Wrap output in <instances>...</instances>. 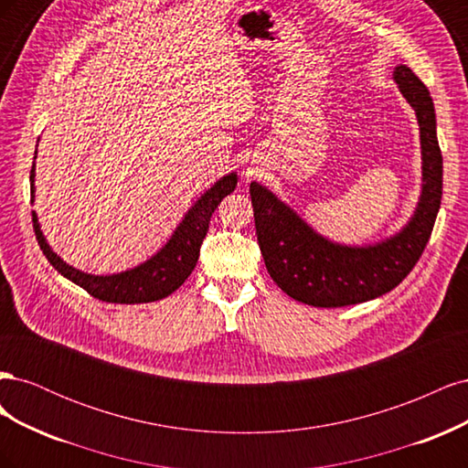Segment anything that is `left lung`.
I'll return each instance as SVG.
<instances>
[{"instance_id":"8db88e82","label":"left lung","mask_w":468,"mask_h":468,"mask_svg":"<svg viewBox=\"0 0 468 468\" xmlns=\"http://www.w3.org/2000/svg\"><path fill=\"white\" fill-rule=\"evenodd\" d=\"M392 76L416 111L423 176L414 217L399 234L365 248L334 244L316 234L271 191L256 181L250 186L265 267L277 287L294 301L337 308L377 299L400 285L431 236L443 193V158L435 133V109L428 88L408 66H396Z\"/></svg>"}]
</instances>
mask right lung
Wrapping results in <instances>:
<instances>
[{
    "instance_id": "1",
    "label": "right lung",
    "mask_w": 468,
    "mask_h": 468,
    "mask_svg": "<svg viewBox=\"0 0 468 468\" xmlns=\"http://www.w3.org/2000/svg\"><path fill=\"white\" fill-rule=\"evenodd\" d=\"M37 158V152H35ZM238 177L236 174H229L220 177L215 186H212L201 199L197 201L186 218L181 220L174 236L169 242L155 253L148 261L140 263L129 271L115 273V275H90L83 273L80 269L68 265L60 260L47 244L45 236L40 232L38 218L33 210V229L38 239V246L45 253L47 260L52 267L69 279L81 289H86L95 299L103 303H115V304H138V303H154L165 299L167 294L177 291L199 260L201 244L208 230V222L212 212L220 205L226 195H230L236 189ZM35 201V164L31 169V203Z\"/></svg>"
}]
</instances>
